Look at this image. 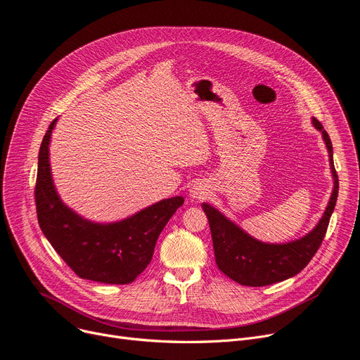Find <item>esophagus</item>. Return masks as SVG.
<instances>
[{
    "label": "esophagus",
    "mask_w": 360,
    "mask_h": 360,
    "mask_svg": "<svg viewBox=\"0 0 360 360\" xmlns=\"http://www.w3.org/2000/svg\"><path fill=\"white\" fill-rule=\"evenodd\" d=\"M207 191L209 190L206 188L205 184H202V182H195V184L191 185V188H190V197L194 198V200L205 198L207 195Z\"/></svg>",
    "instance_id": "esophagus-1"
}]
</instances>
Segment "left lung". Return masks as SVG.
Here are the masks:
<instances>
[{
	"instance_id": "8db88e82",
	"label": "left lung",
	"mask_w": 360,
	"mask_h": 360,
	"mask_svg": "<svg viewBox=\"0 0 360 360\" xmlns=\"http://www.w3.org/2000/svg\"><path fill=\"white\" fill-rule=\"evenodd\" d=\"M311 123L322 134L330 154L334 190L318 225L304 237L283 244L263 243L248 236L244 229L207 202L201 205L209 219L217 268L241 285H271L297 275L307 266L322 244L338 197V176L334 167L330 135L315 117L311 119Z\"/></svg>"
}]
</instances>
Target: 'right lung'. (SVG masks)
Masks as SVG:
<instances>
[{"instance_id":"right-lung-1","label":"right lung","mask_w":360,"mask_h":360,"mask_svg":"<svg viewBox=\"0 0 360 360\" xmlns=\"http://www.w3.org/2000/svg\"><path fill=\"white\" fill-rule=\"evenodd\" d=\"M56 122L44 135L38 155L35 202L41 231L77 276L104 284H129L148 266L155 241L184 198L160 200L119 222L88 221L65 205L53 182L50 139Z\"/></svg>"}]
</instances>
